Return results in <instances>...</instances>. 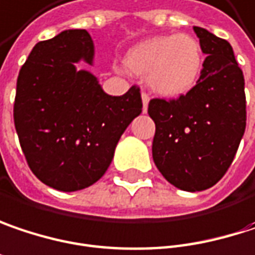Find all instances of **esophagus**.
<instances>
[{
  "label": "esophagus",
  "mask_w": 255,
  "mask_h": 255,
  "mask_svg": "<svg viewBox=\"0 0 255 255\" xmlns=\"http://www.w3.org/2000/svg\"><path fill=\"white\" fill-rule=\"evenodd\" d=\"M141 101H143V112H146L147 111L149 101H150V98H149V95L146 92H141Z\"/></svg>",
  "instance_id": "esophagus-1"
}]
</instances>
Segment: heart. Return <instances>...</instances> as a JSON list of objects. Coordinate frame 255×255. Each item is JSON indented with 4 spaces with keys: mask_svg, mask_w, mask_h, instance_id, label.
<instances>
[{
    "mask_svg": "<svg viewBox=\"0 0 255 255\" xmlns=\"http://www.w3.org/2000/svg\"><path fill=\"white\" fill-rule=\"evenodd\" d=\"M129 71L146 76L154 92L176 98L196 84L201 70V48L193 36H153L138 42L126 54Z\"/></svg>",
    "mask_w": 255,
    "mask_h": 255,
    "instance_id": "1",
    "label": "heart"
}]
</instances>
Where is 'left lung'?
<instances>
[{"instance_id": "1", "label": "left lung", "mask_w": 255, "mask_h": 255, "mask_svg": "<svg viewBox=\"0 0 255 255\" xmlns=\"http://www.w3.org/2000/svg\"><path fill=\"white\" fill-rule=\"evenodd\" d=\"M207 57L197 84L176 99H151L153 160L179 190L203 191L229 169L247 124L244 74L232 46L203 27H194Z\"/></svg>"}]
</instances>
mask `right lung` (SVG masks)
<instances>
[{"mask_svg":"<svg viewBox=\"0 0 255 255\" xmlns=\"http://www.w3.org/2000/svg\"><path fill=\"white\" fill-rule=\"evenodd\" d=\"M93 52L86 30H65L36 43L17 77L12 114L27 165L43 184L65 193L104 176L143 108L137 86L109 96L93 74L76 68L79 61L92 65Z\"/></svg>","mask_w":255,"mask_h":255,"instance_id":"1","label":"right lung"}]
</instances>
